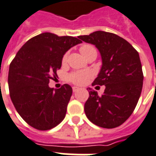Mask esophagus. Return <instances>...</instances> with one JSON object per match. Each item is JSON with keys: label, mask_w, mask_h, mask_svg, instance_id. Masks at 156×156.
I'll return each mask as SVG.
<instances>
[{"label": "esophagus", "mask_w": 156, "mask_h": 156, "mask_svg": "<svg viewBox=\"0 0 156 156\" xmlns=\"http://www.w3.org/2000/svg\"><path fill=\"white\" fill-rule=\"evenodd\" d=\"M72 90H73V92H76V91L79 90V88L76 87V86H73L72 87Z\"/></svg>", "instance_id": "obj_1"}]
</instances>
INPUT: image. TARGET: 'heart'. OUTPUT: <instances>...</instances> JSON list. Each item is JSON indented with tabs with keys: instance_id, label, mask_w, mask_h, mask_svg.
I'll use <instances>...</instances> for the list:
<instances>
[{
	"instance_id": "b5f03b06",
	"label": "heart",
	"mask_w": 156,
	"mask_h": 156,
	"mask_svg": "<svg viewBox=\"0 0 156 156\" xmlns=\"http://www.w3.org/2000/svg\"><path fill=\"white\" fill-rule=\"evenodd\" d=\"M80 53L84 56V57L86 58L88 57L91 53L93 52H96V49L94 48L93 46L91 45H88V44H85V45H83L80 48ZM66 61V56H64L62 59V62H65ZM92 76L90 72L89 71H75V72H72L68 76V80L72 82L73 84H76V85H83L85 84L88 80L90 79V77Z\"/></svg>"
}]
</instances>
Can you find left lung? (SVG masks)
I'll return each mask as SVG.
<instances>
[{
	"label": "left lung",
	"mask_w": 156,
	"mask_h": 156,
	"mask_svg": "<svg viewBox=\"0 0 156 156\" xmlns=\"http://www.w3.org/2000/svg\"><path fill=\"white\" fill-rule=\"evenodd\" d=\"M95 45L102 57V68L92 85H105L99 95L89 88L85 104L88 119L99 127L114 128L132 115L140 98L143 72L138 51L127 40L113 33L96 31L79 36Z\"/></svg>",
	"instance_id": "left-lung-1"
}]
</instances>
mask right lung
Instances as JSON below:
<instances>
[{
    "instance_id": "add662e5",
    "label": "right lung",
    "mask_w": 156,
    "mask_h": 156,
    "mask_svg": "<svg viewBox=\"0 0 156 156\" xmlns=\"http://www.w3.org/2000/svg\"><path fill=\"white\" fill-rule=\"evenodd\" d=\"M80 43L75 37L43 33L27 41L10 62V99L21 118L35 129H51L65 118L72 89L65 84L54 90L48 84L57 76L66 51Z\"/></svg>"
}]
</instances>
